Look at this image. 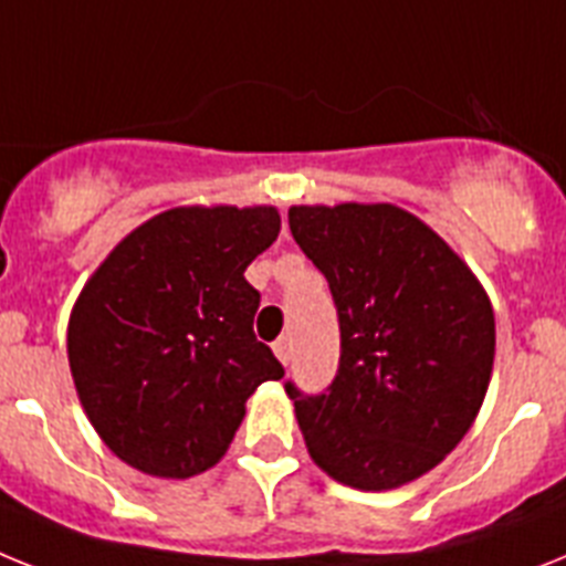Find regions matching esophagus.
<instances>
[{
    "label": "esophagus",
    "instance_id": "34e87169",
    "mask_svg": "<svg viewBox=\"0 0 566 566\" xmlns=\"http://www.w3.org/2000/svg\"><path fill=\"white\" fill-rule=\"evenodd\" d=\"M273 350H275V356H279V359H282L284 365L291 363V356H293V339H291V336H282V339H275L273 342Z\"/></svg>",
    "mask_w": 566,
    "mask_h": 566
}]
</instances>
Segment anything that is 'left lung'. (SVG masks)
Segmentation results:
<instances>
[{"mask_svg":"<svg viewBox=\"0 0 566 566\" xmlns=\"http://www.w3.org/2000/svg\"><path fill=\"white\" fill-rule=\"evenodd\" d=\"M291 232L339 316V368L322 394L284 382L313 463L382 492L463 440L486 397L495 313L431 227L394 203L291 207Z\"/></svg>","mask_w":566,"mask_h":566,"instance_id":"obj_1","label":"left lung"}]
</instances>
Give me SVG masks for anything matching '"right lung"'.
I'll return each instance as SVG.
<instances>
[{"mask_svg":"<svg viewBox=\"0 0 566 566\" xmlns=\"http://www.w3.org/2000/svg\"><path fill=\"white\" fill-rule=\"evenodd\" d=\"M282 230L275 207H175L114 247L69 319L85 415L129 467L192 478L224 458L247 397L284 368L255 339L247 264Z\"/></svg>","mask_w":566,"mask_h":566,"instance_id":"obj_1","label":"right lung"}]
</instances>
